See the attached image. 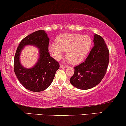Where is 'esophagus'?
<instances>
[{
	"label": "esophagus",
	"instance_id": "1",
	"mask_svg": "<svg viewBox=\"0 0 126 126\" xmlns=\"http://www.w3.org/2000/svg\"><path fill=\"white\" fill-rule=\"evenodd\" d=\"M66 67H67V66H66V65H64L61 64V63L60 64V68H66Z\"/></svg>",
	"mask_w": 126,
	"mask_h": 126
}]
</instances>
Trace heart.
<instances>
[{
  "label": "heart",
  "instance_id": "1",
  "mask_svg": "<svg viewBox=\"0 0 126 126\" xmlns=\"http://www.w3.org/2000/svg\"><path fill=\"white\" fill-rule=\"evenodd\" d=\"M57 43L48 45V51L56 60H60L66 51L68 60L73 64L80 63L90 50L92 44L91 37L80 34H64L59 35Z\"/></svg>",
  "mask_w": 126,
  "mask_h": 126
}]
</instances>
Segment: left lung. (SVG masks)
<instances>
[{"label": "left lung", "mask_w": 126, "mask_h": 126, "mask_svg": "<svg viewBox=\"0 0 126 126\" xmlns=\"http://www.w3.org/2000/svg\"><path fill=\"white\" fill-rule=\"evenodd\" d=\"M94 46L84 62L74 67L70 79L73 86L79 89H91L98 85L106 74L109 62V51L105 40L95 34Z\"/></svg>", "instance_id": "1"}]
</instances>
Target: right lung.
Here are the masks:
<instances>
[{"mask_svg":"<svg viewBox=\"0 0 126 126\" xmlns=\"http://www.w3.org/2000/svg\"><path fill=\"white\" fill-rule=\"evenodd\" d=\"M49 38L44 30H38L21 40L14 59V71L17 78L24 88L30 91H44L52 82L60 64L48 52ZM32 45L39 48L40 58L34 67L25 68L19 63V57L23 47Z\"/></svg>","mask_w":126,"mask_h":126,"instance_id":"1","label":"right lung"}]
</instances>
